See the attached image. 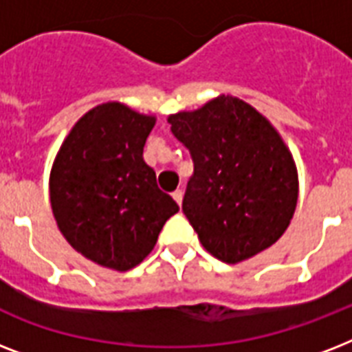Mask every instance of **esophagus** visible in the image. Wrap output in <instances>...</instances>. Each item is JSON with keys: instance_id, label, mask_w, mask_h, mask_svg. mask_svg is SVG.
I'll list each match as a JSON object with an SVG mask.
<instances>
[{"instance_id": "obj_1", "label": "esophagus", "mask_w": 352, "mask_h": 352, "mask_svg": "<svg viewBox=\"0 0 352 352\" xmlns=\"http://www.w3.org/2000/svg\"><path fill=\"white\" fill-rule=\"evenodd\" d=\"M182 197H184V192H182V190H175V192H173V199H175L179 206L182 204Z\"/></svg>"}]
</instances>
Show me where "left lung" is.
Returning <instances> with one entry per match:
<instances>
[{"label":"left lung","instance_id":"1","mask_svg":"<svg viewBox=\"0 0 352 352\" xmlns=\"http://www.w3.org/2000/svg\"><path fill=\"white\" fill-rule=\"evenodd\" d=\"M168 122L193 159L182 212L204 248L235 265L272 246L298 203V170L276 127L230 95Z\"/></svg>","mask_w":352,"mask_h":352}]
</instances>
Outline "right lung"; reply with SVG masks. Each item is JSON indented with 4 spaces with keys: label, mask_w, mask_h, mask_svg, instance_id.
Instances as JSON below:
<instances>
[{
    "label": "right lung",
    "mask_w": 352,
    "mask_h": 352,
    "mask_svg": "<svg viewBox=\"0 0 352 352\" xmlns=\"http://www.w3.org/2000/svg\"><path fill=\"white\" fill-rule=\"evenodd\" d=\"M155 120L120 102L100 104L74 124L52 162L58 228L74 250L118 272L142 263L179 212L142 157Z\"/></svg>",
    "instance_id": "right-lung-1"
}]
</instances>
